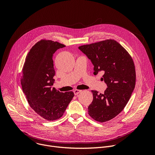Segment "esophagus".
<instances>
[{
  "label": "esophagus",
  "instance_id": "1",
  "mask_svg": "<svg viewBox=\"0 0 155 155\" xmlns=\"http://www.w3.org/2000/svg\"><path fill=\"white\" fill-rule=\"evenodd\" d=\"M81 90H75L74 91V94L75 95H77V94H78L80 93H81Z\"/></svg>",
  "mask_w": 155,
  "mask_h": 155
}]
</instances>
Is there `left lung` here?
<instances>
[{"label":"left lung","mask_w":155,"mask_h":155,"mask_svg":"<svg viewBox=\"0 0 155 155\" xmlns=\"http://www.w3.org/2000/svg\"><path fill=\"white\" fill-rule=\"evenodd\" d=\"M94 65V74H104L107 87L104 93L92 90L93 100L88 114L99 122L112 120L124 109L136 84L134 64L127 51L114 40H106L78 47Z\"/></svg>","instance_id":"left-lung-1"}]
</instances>
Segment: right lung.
Here are the masks:
<instances>
[{"label":"right lung","mask_w":155,"mask_h":155,"mask_svg":"<svg viewBox=\"0 0 155 155\" xmlns=\"http://www.w3.org/2000/svg\"><path fill=\"white\" fill-rule=\"evenodd\" d=\"M65 46L57 41L41 40L28 53L21 83L30 107L44 119L60 118L74 96L72 91L61 93L51 87L55 71L53 56Z\"/></svg>","instance_id":"add662e5"}]
</instances>
